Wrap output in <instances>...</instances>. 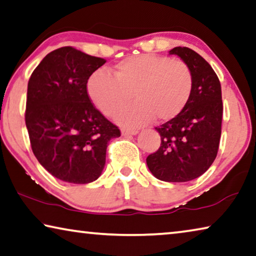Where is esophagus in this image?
Segmentation results:
<instances>
[{
	"mask_svg": "<svg viewBox=\"0 0 256 256\" xmlns=\"http://www.w3.org/2000/svg\"><path fill=\"white\" fill-rule=\"evenodd\" d=\"M122 134L123 136H136L138 134V131L134 128H122Z\"/></svg>",
	"mask_w": 256,
	"mask_h": 256,
	"instance_id": "esophagus-1",
	"label": "esophagus"
}]
</instances>
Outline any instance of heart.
Masks as SVG:
<instances>
[{"mask_svg": "<svg viewBox=\"0 0 256 256\" xmlns=\"http://www.w3.org/2000/svg\"><path fill=\"white\" fill-rule=\"evenodd\" d=\"M192 91V74L186 62L144 54L128 56L110 70H98L88 80L93 104L112 116L132 98L136 102L116 114L120 124L140 126L155 117L168 122L179 115Z\"/></svg>", "mask_w": 256, "mask_h": 256, "instance_id": "b5f03b06", "label": "heart"}]
</instances>
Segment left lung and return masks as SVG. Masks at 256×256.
I'll use <instances>...</instances> for the list:
<instances>
[{"instance_id":"obj_1","label":"left lung","mask_w":256,"mask_h":256,"mask_svg":"<svg viewBox=\"0 0 256 256\" xmlns=\"http://www.w3.org/2000/svg\"><path fill=\"white\" fill-rule=\"evenodd\" d=\"M168 54L188 64L192 91L184 110L156 128L160 147L146 160L158 180L186 182L208 171L218 155L223 112L221 84L210 64L192 48L176 46Z\"/></svg>"}]
</instances>
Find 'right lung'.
<instances>
[{"label": "right lung", "mask_w": 256, "mask_h": 256, "mask_svg": "<svg viewBox=\"0 0 256 256\" xmlns=\"http://www.w3.org/2000/svg\"><path fill=\"white\" fill-rule=\"evenodd\" d=\"M106 60L72 46L50 52L28 80L25 120L40 164L56 179L84 184L106 164L109 140L120 136L88 98L86 84Z\"/></svg>", "instance_id": "right-lung-1"}]
</instances>
